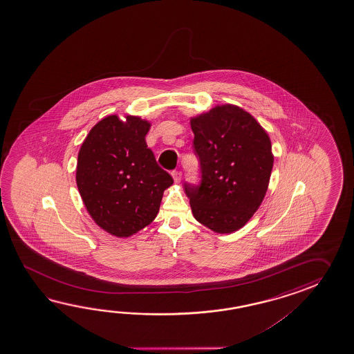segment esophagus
I'll return each instance as SVG.
<instances>
[{
	"label": "esophagus",
	"instance_id": "obj_1",
	"mask_svg": "<svg viewBox=\"0 0 354 354\" xmlns=\"http://www.w3.org/2000/svg\"><path fill=\"white\" fill-rule=\"evenodd\" d=\"M172 177H174V182H176V183H178L180 180V177H182L180 171H174V172H172Z\"/></svg>",
	"mask_w": 354,
	"mask_h": 354
}]
</instances>
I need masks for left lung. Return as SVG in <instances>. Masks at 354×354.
<instances>
[{
  "mask_svg": "<svg viewBox=\"0 0 354 354\" xmlns=\"http://www.w3.org/2000/svg\"><path fill=\"white\" fill-rule=\"evenodd\" d=\"M201 183H185L198 223L220 234L233 233L253 216L268 188L273 154L259 122L235 105L215 106L191 118Z\"/></svg>",
  "mask_w": 354,
  "mask_h": 354,
  "instance_id": "left-lung-1",
  "label": "left lung"
}]
</instances>
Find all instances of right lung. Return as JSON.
I'll list each match as a JSON object with an SVG mask.
<instances>
[{
  "label": "right lung",
  "instance_id": "right-lung-1",
  "mask_svg": "<svg viewBox=\"0 0 354 354\" xmlns=\"http://www.w3.org/2000/svg\"><path fill=\"white\" fill-rule=\"evenodd\" d=\"M151 122L139 116H106L81 145L75 182L91 218L107 233L128 238L158 214L174 183L145 143Z\"/></svg>",
  "mask_w": 354,
  "mask_h": 354
}]
</instances>
